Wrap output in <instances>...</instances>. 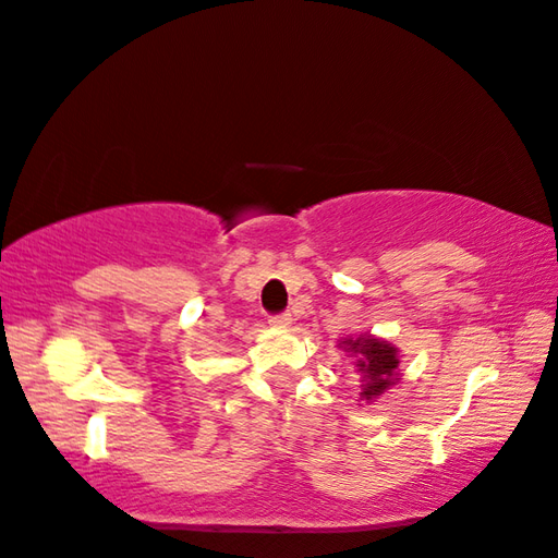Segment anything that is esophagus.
Segmentation results:
<instances>
[{
	"mask_svg": "<svg viewBox=\"0 0 558 558\" xmlns=\"http://www.w3.org/2000/svg\"><path fill=\"white\" fill-rule=\"evenodd\" d=\"M268 324H270V326H278V328H286V326H290V324H292V316H290L288 312H282V314H272V316L268 318Z\"/></svg>",
	"mask_w": 558,
	"mask_h": 558,
	"instance_id": "obj_1",
	"label": "esophagus"
}]
</instances>
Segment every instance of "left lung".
I'll return each instance as SVG.
<instances>
[{
	"label": "left lung",
	"mask_w": 558,
	"mask_h": 558,
	"mask_svg": "<svg viewBox=\"0 0 558 558\" xmlns=\"http://www.w3.org/2000/svg\"><path fill=\"white\" fill-rule=\"evenodd\" d=\"M348 352L357 354V372L362 374V393L360 398L372 402L398 381V348L390 345L388 340L362 336L345 338L340 342Z\"/></svg>",
	"instance_id": "obj_1"
}]
</instances>
